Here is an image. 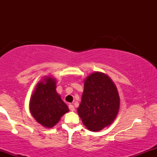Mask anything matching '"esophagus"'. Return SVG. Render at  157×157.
Wrapping results in <instances>:
<instances>
[{
	"label": "esophagus",
	"mask_w": 157,
	"mask_h": 157,
	"mask_svg": "<svg viewBox=\"0 0 157 157\" xmlns=\"http://www.w3.org/2000/svg\"><path fill=\"white\" fill-rule=\"evenodd\" d=\"M69 109L71 111V112H74V111H75V108H74V105H71V104H70L69 105Z\"/></svg>",
	"instance_id": "esophagus-1"
}]
</instances>
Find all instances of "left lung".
Segmentation results:
<instances>
[{
  "mask_svg": "<svg viewBox=\"0 0 157 157\" xmlns=\"http://www.w3.org/2000/svg\"><path fill=\"white\" fill-rule=\"evenodd\" d=\"M83 93L77 113L90 131H99L113 123L120 109L116 86L107 74L92 73L83 80Z\"/></svg>",
  "mask_w": 157,
  "mask_h": 157,
  "instance_id": "left-lung-1",
  "label": "left lung"
}]
</instances>
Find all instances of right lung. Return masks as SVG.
<instances>
[{
	"label": "right lung",
	"mask_w": 157,
	"mask_h": 157,
	"mask_svg": "<svg viewBox=\"0 0 157 157\" xmlns=\"http://www.w3.org/2000/svg\"><path fill=\"white\" fill-rule=\"evenodd\" d=\"M56 80L51 76L38 82L30 97L29 110L36 121L44 127L52 128L69 112L67 105L56 91Z\"/></svg>",
	"instance_id": "add662e5"
}]
</instances>
